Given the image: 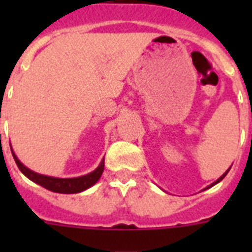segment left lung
<instances>
[{
  "label": "left lung",
  "mask_w": 252,
  "mask_h": 252,
  "mask_svg": "<svg viewBox=\"0 0 252 252\" xmlns=\"http://www.w3.org/2000/svg\"><path fill=\"white\" fill-rule=\"evenodd\" d=\"M228 170H230V169H228ZM228 170H227V171H226V173H223V174H222V175H221V177L218 178V179H217V180H216V182H213V183H212V184H211V186H208V187H207V188H206V189L211 188V187H213V186H216V184H217V183H220V182H221V180H222V179H223V178H224V177H226V175H227V173H228Z\"/></svg>",
  "instance_id": "1"
}]
</instances>
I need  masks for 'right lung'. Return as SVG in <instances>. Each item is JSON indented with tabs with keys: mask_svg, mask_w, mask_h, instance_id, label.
Returning a JSON list of instances; mask_svg holds the SVG:
<instances>
[{
	"mask_svg": "<svg viewBox=\"0 0 252 252\" xmlns=\"http://www.w3.org/2000/svg\"><path fill=\"white\" fill-rule=\"evenodd\" d=\"M12 151L13 159L16 161L17 166L21 170V173L25 175L26 178L34 182V183L39 184V186L44 187L48 190L55 193H63V194H73V193H81L86 189L91 188L92 186H94L98 179L101 178L102 173H103L104 169V158L102 159V161L99 162V165L94 169L93 171H91L90 174L82 175V177L77 178H55V177H49V175L39 174V173H35L31 169L26 168L19 159L15 155V153Z\"/></svg>",
	"mask_w": 252,
	"mask_h": 252,
	"instance_id": "obj_1",
	"label": "right lung"
}]
</instances>
